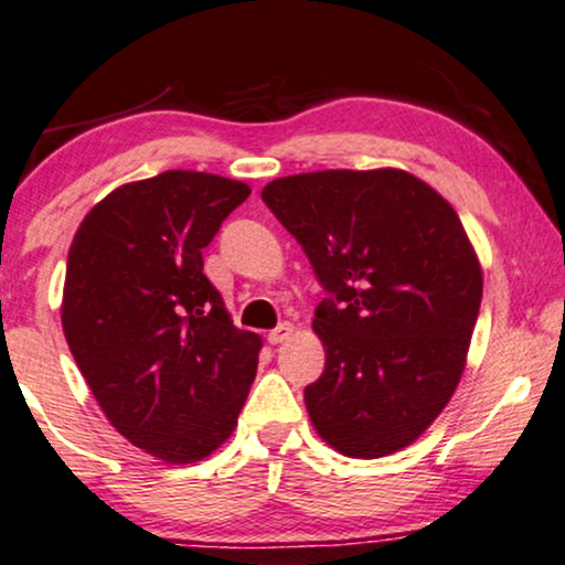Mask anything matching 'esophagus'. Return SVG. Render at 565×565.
<instances>
[{"label":"esophagus","instance_id":"obj_1","mask_svg":"<svg viewBox=\"0 0 565 565\" xmlns=\"http://www.w3.org/2000/svg\"><path fill=\"white\" fill-rule=\"evenodd\" d=\"M290 332H292V327L288 324V321H285V324H280V327H275L273 332L267 334V342L269 345H280V342H285L290 337Z\"/></svg>","mask_w":565,"mask_h":565}]
</instances>
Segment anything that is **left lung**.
I'll use <instances>...</instances> for the list:
<instances>
[{
    "mask_svg": "<svg viewBox=\"0 0 565 565\" xmlns=\"http://www.w3.org/2000/svg\"><path fill=\"white\" fill-rule=\"evenodd\" d=\"M262 200L329 296L313 317L324 373L303 392L317 434L361 459L413 444L457 390L480 311L459 215L397 168L285 175Z\"/></svg>",
    "mask_w": 565,
    "mask_h": 565,
    "instance_id": "obj_1",
    "label": "left lung"
}]
</instances>
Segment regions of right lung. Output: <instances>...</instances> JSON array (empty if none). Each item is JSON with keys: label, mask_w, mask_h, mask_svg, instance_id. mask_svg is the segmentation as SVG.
Wrapping results in <instances>:
<instances>
[{"label": "right lung", "mask_w": 565, "mask_h": 565, "mask_svg": "<svg viewBox=\"0 0 565 565\" xmlns=\"http://www.w3.org/2000/svg\"><path fill=\"white\" fill-rule=\"evenodd\" d=\"M252 189L166 171L114 189L87 212L67 256L62 327L111 426L168 465H192L233 434L259 363L202 248Z\"/></svg>", "instance_id": "obj_1"}]
</instances>
